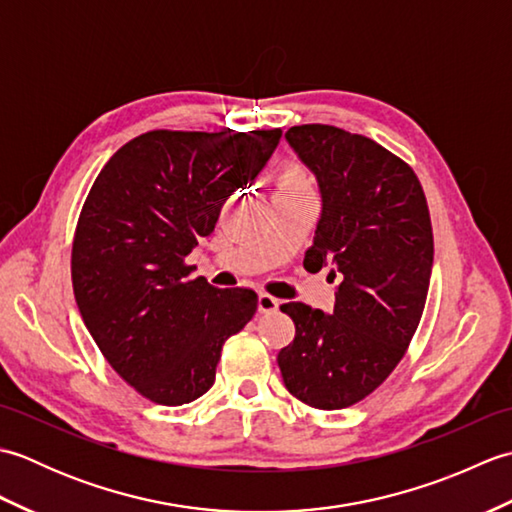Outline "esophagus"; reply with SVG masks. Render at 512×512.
<instances>
[{"mask_svg":"<svg viewBox=\"0 0 512 512\" xmlns=\"http://www.w3.org/2000/svg\"><path fill=\"white\" fill-rule=\"evenodd\" d=\"M257 308H259V312H264V314L275 312L279 308V299H275L273 295H266V292H262V295H259V299H257Z\"/></svg>","mask_w":512,"mask_h":512,"instance_id":"1","label":"esophagus"}]
</instances>
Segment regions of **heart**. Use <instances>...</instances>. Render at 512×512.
Returning <instances> with one entry per match:
<instances>
[{
    "label": "heart",
    "mask_w": 512,
    "mask_h": 512,
    "mask_svg": "<svg viewBox=\"0 0 512 512\" xmlns=\"http://www.w3.org/2000/svg\"><path fill=\"white\" fill-rule=\"evenodd\" d=\"M277 191H288V193L310 191V180L306 176V171L297 165L286 167L277 178Z\"/></svg>",
    "instance_id": "obj_1"
}]
</instances>
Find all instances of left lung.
I'll return each mask as SVG.
<instances>
[{"mask_svg": "<svg viewBox=\"0 0 512 512\" xmlns=\"http://www.w3.org/2000/svg\"><path fill=\"white\" fill-rule=\"evenodd\" d=\"M286 140L319 182L321 220L308 270L339 277L332 314L292 301L295 341L277 363L292 396L343 409L383 383L405 356L427 301L431 217L420 180L372 138L332 125H297Z\"/></svg>", "mask_w": 512, "mask_h": 512, "instance_id": "8db88e82", "label": "left lung"}]
</instances>
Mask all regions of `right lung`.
I'll return each instance as SVG.
<instances>
[{"label": "right lung", "instance_id": "1", "mask_svg": "<svg viewBox=\"0 0 512 512\" xmlns=\"http://www.w3.org/2000/svg\"><path fill=\"white\" fill-rule=\"evenodd\" d=\"M279 138L281 129H154L118 149L92 184L72 242L74 299L107 363L151 402L206 394L224 341L253 319V290L189 279L184 257Z\"/></svg>", "mask_w": 512, "mask_h": 512}]
</instances>
